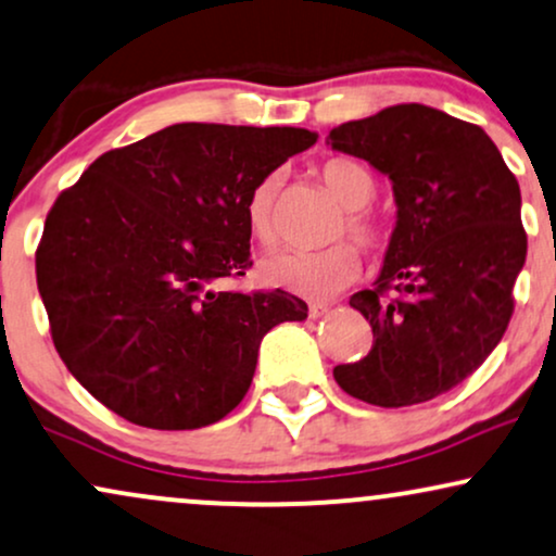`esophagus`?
<instances>
[{
	"mask_svg": "<svg viewBox=\"0 0 556 556\" xmlns=\"http://www.w3.org/2000/svg\"><path fill=\"white\" fill-rule=\"evenodd\" d=\"M328 311H330V307H328V305H323V302H313L311 311H307V313H311V318H313V320H318V318H323V315H326Z\"/></svg>",
	"mask_w": 556,
	"mask_h": 556,
	"instance_id": "esophagus-1",
	"label": "esophagus"
}]
</instances>
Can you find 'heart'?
I'll return each mask as SVG.
<instances>
[{
	"instance_id": "1",
	"label": "heart",
	"mask_w": 556,
	"mask_h": 556,
	"mask_svg": "<svg viewBox=\"0 0 556 556\" xmlns=\"http://www.w3.org/2000/svg\"><path fill=\"white\" fill-rule=\"evenodd\" d=\"M323 185L328 192L346 207V220L341 223L336 236L349 230L356 241L375 249L384 241V226L367 207L375 200L377 185L371 172L354 159H330L320 168ZM279 174H266L258 185L251 189L245 202V220H249L251 236L258 243L274 245L279 241ZM262 282L274 290H285L302 298H330L341 292L362 274V258L354 243L339 241L320 251H279L266 256L262 266Z\"/></svg>"
}]
</instances>
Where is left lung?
I'll return each instance as SVG.
<instances>
[{
  "label": "left lung",
  "mask_w": 556,
  "mask_h": 556,
  "mask_svg": "<svg viewBox=\"0 0 556 556\" xmlns=\"http://www.w3.org/2000/svg\"><path fill=\"white\" fill-rule=\"evenodd\" d=\"M326 143L384 174L397 205L375 287L349 300L375 343L333 377L369 405L426 403L465 382L508 328L526 264L521 189L488 132L426 104L343 123Z\"/></svg>",
  "instance_id": "obj_1"
}]
</instances>
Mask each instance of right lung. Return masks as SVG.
I'll use <instances>...</instances> for the list:
<instances>
[{"label":"right lung","mask_w":556,"mask_h":556,"mask_svg":"<svg viewBox=\"0 0 556 556\" xmlns=\"http://www.w3.org/2000/svg\"><path fill=\"white\" fill-rule=\"evenodd\" d=\"M305 128L179 123L102 153L46 217L35 254L55 351L136 426L192 431L226 418L274 326L305 320L290 292H226L251 264L245 202L311 149Z\"/></svg>","instance_id":"obj_1"}]
</instances>
